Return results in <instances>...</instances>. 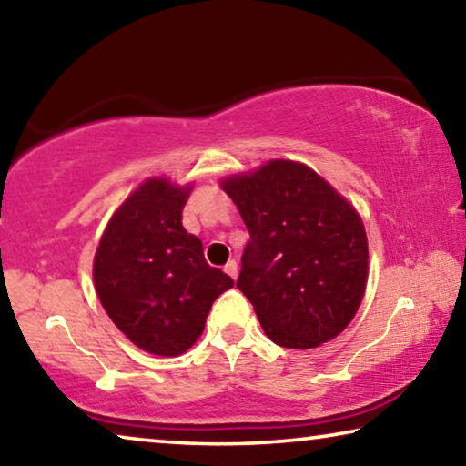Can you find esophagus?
<instances>
[{"mask_svg":"<svg viewBox=\"0 0 466 466\" xmlns=\"http://www.w3.org/2000/svg\"><path fill=\"white\" fill-rule=\"evenodd\" d=\"M224 271H226L228 275H230L232 279H236V278H238V263H236V261H228L226 267H224Z\"/></svg>","mask_w":466,"mask_h":466,"instance_id":"1","label":"esophagus"}]
</instances>
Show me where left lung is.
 <instances>
[{"instance_id":"obj_1","label":"left lung","mask_w":466,"mask_h":466,"mask_svg":"<svg viewBox=\"0 0 466 466\" xmlns=\"http://www.w3.org/2000/svg\"><path fill=\"white\" fill-rule=\"evenodd\" d=\"M250 234L236 281L273 343L310 350L356 317L368 279L358 211L309 167L273 160L224 180Z\"/></svg>"}]
</instances>
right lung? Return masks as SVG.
Instances as JSON below:
<instances>
[{"mask_svg": "<svg viewBox=\"0 0 466 466\" xmlns=\"http://www.w3.org/2000/svg\"><path fill=\"white\" fill-rule=\"evenodd\" d=\"M187 197L188 188L168 180H146L110 219L94 257V283L110 320L156 356L185 353L216 298L234 286L183 228Z\"/></svg>", "mask_w": 466, "mask_h": 466, "instance_id": "obj_1", "label": "right lung"}]
</instances>
